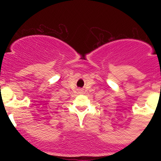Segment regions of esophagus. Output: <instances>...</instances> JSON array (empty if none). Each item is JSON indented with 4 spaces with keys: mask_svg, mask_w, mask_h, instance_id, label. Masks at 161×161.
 Segmentation results:
<instances>
[{
    "mask_svg": "<svg viewBox=\"0 0 161 161\" xmlns=\"http://www.w3.org/2000/svg\"><path fill=\"white\" fill-rule=\"evenodd\" d=\"M77 92H78L79 94H83V90L82 88H78V89H77Z\"/></svg>",
    "mask_w": 161,
    "mask_h": 161,
    "instance_id": "esophagus-1",
    "label": "esophagus"
}]
</instances>
